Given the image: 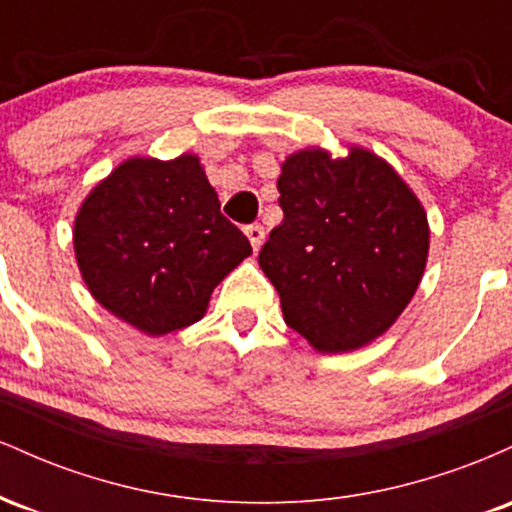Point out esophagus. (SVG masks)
<instances>
[{
	"label": "esophagus",
	"instance_id": "obj_1",
	"mask_svg": "<svg viewBox=\"0 0 512 512\" xmlns=\"http://www.w3.org/2000/svg\"><path fill=\"white\" fill-rule=\"evenodd\" d=\"M245 236H248L252 250H260L262 243H264V228L260 226V223H252V226L245 228Z\"/></svg>",
	"mask_w": 512,
	"mask_h": 512
}]
</instances>
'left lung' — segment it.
Instances as JSON below:
<instances>
[{
  "mask_svg": "<svg viewBox=\"0 0 512 512\" xmlns=\"http://www.w3.org/2000/svg\"><path fill=\"white\" fill-rule=\"evenodd\" d=\"M284 221L260 250L284 322L320 354L361 349L411 303L428 262L421 199L383 156L305 146L281 163Z\"/></svg>",
  "mask_w": 512,
  "mask_h": 512,
  "instance_id": "obj_1",
  "label": "left lung"
}]
</instances>
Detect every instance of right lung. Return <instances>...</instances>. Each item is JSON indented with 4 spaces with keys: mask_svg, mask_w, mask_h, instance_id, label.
<instances>
[{
    "mask_svg": "<svg viewBox=\"0 0 512 512\" xmlns=\"http://www.w3.org/2000/svg\"><path fill=\"white\" fill-rule=\"evenodd\" d=\"M72 233L86 289L146 337L202 320L216 286L252 255L197 154L125 158L91 187Z\"/></svg>",
    "mask_w": 512,
    "mask_h": 512,
    "instance_id": "obj_1",
    "label": "right lung"
}]
</instances>
